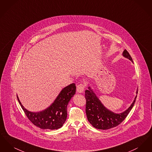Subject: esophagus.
<instances>
[{
    "mask_svg": "<svg viewBox=\"0 0 152 152\" xmlns=\"http://www.w3.org/2000/svg\"><path fill=\"white\" fill-rule=\"evenodd\" d=\"M86 88V86L84 84L80 83L79 85L77 86V92L79 93H82L84 92V89Z\"/></svg>",
    "mask_w": 152,
    "mask_h": 152,
    "instance_id": "obj_1",
    "label": "esophagus"
}]
</instances>
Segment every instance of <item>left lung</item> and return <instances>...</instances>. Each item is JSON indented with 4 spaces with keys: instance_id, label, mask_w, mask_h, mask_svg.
<instances>
[{
    "instance_id": "1",
    "label": "left lung",
    "mask_w": 152,
    "mask_h": 152,
    "mask_svg": "<svg viewBox=\"0 0 152 152\" xmlns=\"http://www.w3.org/2000/svg\"><path fill=\"white\" fill-rule=\"evenodd\" d=\"M123 55L133 62L132 58L126 50L123 52ZM137 92V91L136 93ZM85 97L86 99V112L88 121L96 129L106 130L116 127L123 122L134 106L137 95L130 107L121 113H113L106 108L89 87L88 90L86 91Z\"/></svg>"
}]
</instances>
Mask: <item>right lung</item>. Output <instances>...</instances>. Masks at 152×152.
I'll return each mask as SVG.
<instances>
[{
  "mask_svg": "<svg viewBox=\"0 0 152 152\" xmlns=\"http://www.w3.org/2000/svg\"><path fill=\"white\" fill-rule=\"evenodd\" d=\"M75 84L64 88L51 105L39 112H31L23 106L17 98L26 115L36 126L43 129H58L63 126L67 117L66 108L68 102L76 92Z\"/></svg>",
  "mask_w": 152,
  "mask_h": 152,
  "instance_id": "add662e5",
  "label": "right lung"
}]
</instances>
